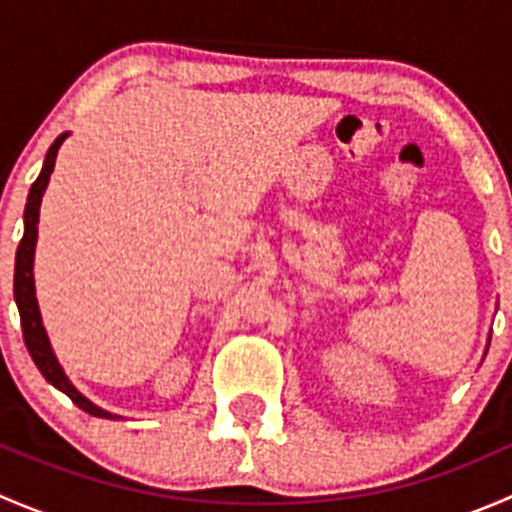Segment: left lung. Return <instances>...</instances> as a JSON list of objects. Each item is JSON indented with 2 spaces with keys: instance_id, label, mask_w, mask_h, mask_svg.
<instances>
[{
  "instance_id": "left-lung-1",
  "label": "left lung",
  "mask_w": 512,
  "mask_h": 512,
  "mask_svg": "<svg viewBox=\"0 0 512 512\" xmlns=\"http://www.w3.org/2000/svg\"><path fill=\"white\" fill-rule=\"evenodd\" d=\"M488 344H490V339H488Z\"/></svg>"
}]
</instances>
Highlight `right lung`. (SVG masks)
<instances>
[{"mask_svg":"<svg viewBox=\"0 0 512 512\" xmlns=\"http://www.w3.org/2000/svg\"><path fill=\"white\" fill-rule=\"evenodd\" d=\"M66 136H69V133H61V136L51 143V148L46 151L44 165H41L39 178L34 180L32 190H29L27 208H24V237L17 247V262H14V302H17L19 317H22L24 344H27L29 354H32L36 369L41 371V376H44L51 386L64 391V394L69 396L81 411H86V414L98 416V418H121L118 414H111V411L96 406L94 401L86 399V396L71 384L64 366L59 364L54 349H51L49 334H46L44 322H41L39 302H36L34 252H36V237H39V227H36L39 225V208H41V198H44L46 193V185H49L51 173H54L56 153H59L61 143L66 141Z\"/></svg>","mask_w":512,"mask_h":512,"instance_id":"1","label":"right lung"}]
</instances>
